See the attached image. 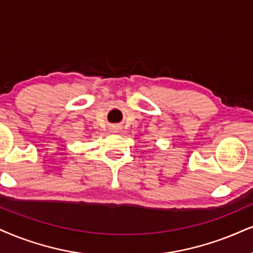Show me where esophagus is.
<instances>
[{
	"label": "esophagus",
	"mask_w": 253,
	"mask_h": 253,
	"mask_svg": "<svg viewBox=\"0 0 253 253\" xmlns=\"http://www.w3.org/2000/svg\"><path fill=\"white\" fill-rule=\"evenodd\" d=\"M114 131H115V132L118 131V126H114Z\"/></svg>",
	"instance_id": "34e87169"
}]
</instances>
